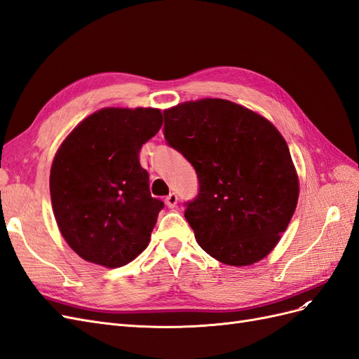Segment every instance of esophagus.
Instances as JSON below:
<instances>
[{
	"label": "esophagus",
	"instance_id": "1",
	"mask_svg": "<svg viewBox=\"0 0 359 359\" xmlns=\"http://www.w3.org/2000/svg\"><path fill=\"white\" fill-rule=\"evenodd\" d=\"M165 202H166V205L169 206V208H173V206L178 203V196H177L175 193H170V194H168V196H166Z\"/></svg>",
	"mask_w": 359,
	"mask_h": 359
}]
</instances>
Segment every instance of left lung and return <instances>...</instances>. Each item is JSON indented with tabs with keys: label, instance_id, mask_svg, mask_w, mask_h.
<instances>
[{
	"label": "left lung",
	"instance_id": "1",
	"mask_svg": "<svg viewBox=\"0 0 359 359\" xmlns=\"http://www.w3.org/2000/svg\"><path fill=\"white\" fill-rule=\"evenodd\" d=\"M169 147L196 170L198 196L186 217L198 244L226 265L264 259L280 241L298 202L286 140L268 119L222 99L163 112Z\"/></svg>",
	"mask_w": 359,
	"mask_h": 359
}]
</instances>
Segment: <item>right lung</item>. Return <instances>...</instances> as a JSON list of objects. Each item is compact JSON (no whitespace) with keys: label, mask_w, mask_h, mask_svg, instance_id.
Returning a JSON list of instances; mask_svg holds the SVG:
<instances>
[{"label":"right lung","mask_w":359,"mask_h":359,"mask_svg":"<svg viewBox=\"0 0 359 359\" xmlns=\"http://www.w3.org/2000/svg\"><path fill=\"white\" fill-rule=\"evenodd\" d=\"M161 123L153 107H106L85 118L53 158V215L64 240L88 262L123 266L147 248L165 203L151 196L139 153Z\"/></svg>","instance_id":"add662e5"}]
</instances>
